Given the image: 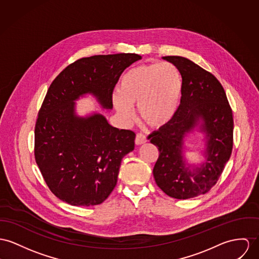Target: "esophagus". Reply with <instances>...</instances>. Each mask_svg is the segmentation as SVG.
<instances>
[{"instance_id":"34e87169","label":"esophagus","mask_w":259,"mask_h":259,"mask_svg":"<svg viewBox=\"0 0 259 259\" xmlns=\"http://www.w3.org/2000/svg\"><path fill=\"white\" fill-rule=\"evenodd\" d=\"M146 142H147V138H146V136L144 134L138 133L136 135V139H135L136 145H142V144H145Z\"/></svg>"}]
</instances>
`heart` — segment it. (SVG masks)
Listing matches in <instances>:
<instances>
[{
	"label": "heart",
	"mask_w": 259,
	"mask_h": 259,
	"mask_svg": "<svg viewBox=\"0 0 259 259\" xmlns=\"http://www.w3.org/2000/svg\"><path fill=\"white\" fill-rule=\"evenodd\" d=\"M181 94L182 80L174 64H142L121 76L112 102L124 121L133 118L132 106L137 105L141 119L161 129L175 118Z\"/></svg>",
	"instance_id": "b5f03b06"
}]
</instances>
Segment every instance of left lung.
I'll use <instances>...</instances> for the list:
<instances>
[{"instance_id":"8db88e82","label":"left lung","mask_w":259,"mask_h":259,"mask_svg":"<svg viewBox=\"0 0 259 259\" xmlns=\"http://www.w3.org/2000/svg\"><path fill=\"white\" fill-rule=\"evenodd\" d=\"M162 59L178 68L182 94L174 120L149 136L159 151L153 174L166 195L189 199L208 192L229 161L233 150V112L215 76L184 57ZM195 132L202 135L204 145L201 150L202 159L197 164L185 156V139Z\"/></svg>"}]
</instances>
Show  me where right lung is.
<instances>
[{"mask_svg":"<svg viewBox=\"0 0 259 259\" xmlns=\"http://www.w3.org/2000/svg\"><path fill=\"white\" fill-rule=\"evenodd\" d=\"M138 54L97 55L76 61L50 84L34 133V156L52 193L73 206L102 203L114 189L123 157L136 134L111 126L105 116L77 112L76 101L90 95L101 109H112V92Z\"/></svg>","mask_w":259,"mask_h":259,"instance_id":"right-lung-1","label":"right lung"}]
</instances>
